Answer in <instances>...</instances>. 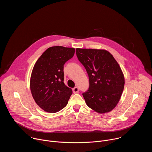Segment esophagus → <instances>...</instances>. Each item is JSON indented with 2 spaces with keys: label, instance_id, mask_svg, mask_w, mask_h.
Returning <instances> with one entry per match:
<instances>
[{
  "label": "esophagus",
  "instance_id": "1",
  "mask_svg": "<svg viewBox=\"0 0 152 152\" xmlns=\"http://www.w3.org/2000/svg\"><path fill=\"white\" fill-rule=\"evenodd\" d=\"M79 88L77 87V86H76V87H75L74 88H73V93L75 94V93H77L79 92Z\"/></svg>",
  "mask_w": 152,
  "mask_h": 152
}]
</instances>
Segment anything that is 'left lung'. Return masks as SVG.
I'll use <instances>...</instances> for the list:
<instances>
[{
  "label": "left lung",
  "mask_w": 152,
  "mask_h": 152,
  "mask_svg": "<svg viewBox=\"0 0 152 152\" xmlns=\"http://www.w3.org/2000/svg\"><path fill=\"white\" fill-rule=\"evenodd\" d=\"M79 61L89 77L88 90L82 94L88 107L104 114L118 104L124 86V77L117 61L103 49H76Z\"/></svg>",
  "instance_id": "left-lung-1"
}]
</instances>
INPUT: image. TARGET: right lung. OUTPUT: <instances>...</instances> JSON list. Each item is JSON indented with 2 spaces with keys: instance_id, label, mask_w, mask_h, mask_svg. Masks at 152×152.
<instances>
[{
  "instance_id": "obj_1",
  "label": "right lung",
  "mask_w": 152,
  "mask_h": 152,
  "mask_svg": "<svg viewBox=\"0 0 152 152\" xmlns=\"http://www.w3.org/2000/svg\"><path fill=\"white\" fill-rule=\"evenodd\" d=\"M75 52V48L50 47L34 65L30 80L31 91L36 103L46 112L57 113L68 103L72 90L64 83V65Z\"/></svg>"
}]
</instances>
